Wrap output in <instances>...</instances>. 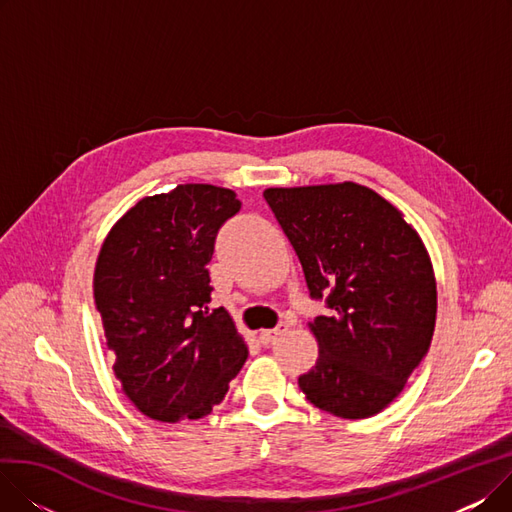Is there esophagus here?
Masks as SVG:
<instances>
[{
	"label": "esophagus",
	"mask_w": 512,
	"mask_h": 512,
	"mask_svg": "<svg viewBox=\"0 0 512 512\" xmlns=\"http://www.w3.org/2000/svg\"><path fill=\"white\" fill-rule=\"evenodd\" d=\"M288 332V324H278L274 330H263L261 334H259V340H261V344H265V346H270V344H274L282 334H286Z\"/></svg>",
	"instance_id": "obj_1"
}]
</instances>
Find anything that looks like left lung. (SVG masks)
I'll return each instance as SVG.
<instances>
[{
  "mask_svg": "<svg viewBox=\"0 0 512 512\" xmlns=\"http://www.w3.org/2000/svg\"><path fill=\"white\" fill-rule=\"evenodd\" d=\"M303 265L313 301L315 367L299 378L311 405L342 419L380 413L427 355L436 278L419 234L371 188L342 182L263 193Z\"/></svg>",
  "mask_w": 512,
  "mask_h": 512,
  "instance_id": "obj_1",
  "label": "left lung"
}]
</instances>
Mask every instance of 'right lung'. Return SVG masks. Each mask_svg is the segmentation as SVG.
Wrapping results in <instances>:
<instances>
[{
    "mask_svg": "<svg viewBox=\"0 0 512 512\" xmlns=\"http://www.w3.org/2000/svg\"><path fill=\"white\" fill-rule=\"evenodd\" d=\"M240 205L228 188L180 184L139 201L103 242L95 305L116 378L151 419L209 415L247 361L228 311L207 307L215 236Z\"/></svg>",
    "mask_w": 512,
    "mask_h": 512,
    "instance_id": "right-lung-1",
    "label": "right lung"
}]
</instances>
